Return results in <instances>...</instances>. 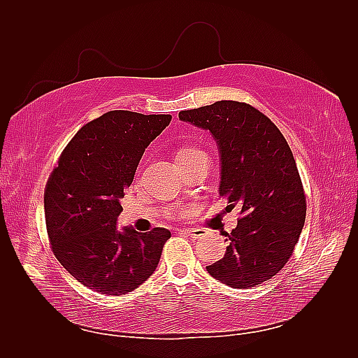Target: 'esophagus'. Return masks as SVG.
Masks as SVG:
<instances>
[{"mask_svg": "<svg viewBox=\"0 0 358 358\" xmlns=\"http://www.w3.org/2000/svg\"><path fill=\"white\" fill-rule=\"evenodd\" d=\"M183 233L192 237V239H203V237L206 236V231L203 229H185L183 230Z\"/></svg>", "mask_w": 358, "mask_h": 358, "instance_id": "obj_1", "label": "esophagus"}]
</instances>
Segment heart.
I'll return each mask as SVG.
<instances>
[{"label": "heart", "instance_id": "obj_1", "mask_svg": "<svg viewBox=\"0 0 358 358\" xmlns=\"http://www.w3.org/2000/svg\"><path fill=\"white\" fill-rule=\"evenodd\" d=\"M199 155H204V152H201L200 149H196V148L182 149V150H179V154H178L176 159H178V161H180V159H189V158L199 157Z\"/></svg>", "mask_w": 358, "mask_h": 358}]
</instances>
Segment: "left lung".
<instances>
[{
	"label": "left lung",
	"instance_id": "left-lung-1",
	"mask_svg": "<svg viewBox=\"0 0 358 358\" xmlns=\"http://www.w3.org/2000/svg\"><path fill=\"white\" fill-rule=\"evenodd\" d=\"M179 119L209 131L220 152V197L241 209L212 278L251 288L273 278L292 254L306 218V197L291 149L270 119L239 101L183 110Z\"/></svg>",
	"mask_w": 358,
	"mask_h": 358
}]
</instances>
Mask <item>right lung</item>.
I'll list each match as a JSON object with an SVG mask.
<instances>
[{
  "label": "right lung",
  "mask_w": 358,
  "mask_h": 358,
  "mask_svg": "<svg viewBox=\"0 0 358 358\" xmlns=\"http://www.w3.org/2000/svg\"><path fill=\"white\" fill-rule=\"evenodd\" d=\"M170 115L110 110L82 127L52 171L45 216L52 251L85 287L107 296L136 289L155 272L170 231L117 230L121 199L145 149Z\"/></svg>",
  "instance_id": "add662e5"
}]
</instances>
